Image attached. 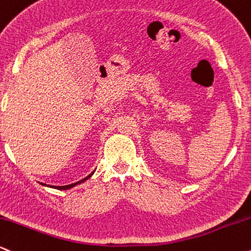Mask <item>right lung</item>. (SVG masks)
<instances>
[{"label":"right lung","instance_id":"right-lung-1","mask_svg":"<svg viewBox=\"0 0 251 251\" xmlns=\"http://www.w3.org/2000/svg\"><path fill=\"white\" fill-rule=\"evenodd\" d=\"M94 173H95V170H94L93 173L91 174H89V175L87 176V177L85 178H83V179H81V181H78V182H76V183H72V184H68V185H47L46 183H41L42 185H44V187H49V188H52V189H57V190H68V189H72V188H74V187H76V185H79V184H82L83 183V182H85L87 181V179H89L91 176L94 175Z\"/></svg>","mask_w":251,"mask_h":251}]
</instances>
